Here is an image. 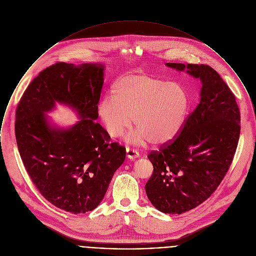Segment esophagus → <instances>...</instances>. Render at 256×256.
<instances>
[{
	"label": "esophagus",
	"mask_w": 256,
	"mask_h": 256,
	"mask_svg": "<svg viewBox=\"0 0 256 256\" xmlns=\"http://www.w3.org/2000/svg\"><path fill=\"white\" fill-rule=\"evenodd\" d=\"M126 157L128 159H130V160H134V159H136V158H138L140 156V154H138V150L130 148H126Z\"/></svg>",
	"instance_id": "34e87169"
}]
</instances>
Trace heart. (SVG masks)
Returning a JSON list of instances; mask_svg holds the SVG:
<instances>
[{
    "label": "heart",
    "instance_id": "heart-1",
    "mask_svg": "<svg viewBox=\"0 0 256 256\" xmlns=\"http://www.w3.org/2000/svg\"><path fill=\"white\" fill-rule=\"evenodd\" d=\"M189 106L190 98L182 84L148 73H132L114 84L112 97L104 98L97 110L110 138L122 136L134 116L136 128L130 140L162 146L178 136Z\"/></svg>",
    "mask_w": 256,
    "mask_h": 256
}]
</instances>
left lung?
<instances>
[{"instance_id": "obj_1", "label": "left lung", "mask_w": 256, "mask_h": 256, "mask_svg": "<svg viewBox=\"0 0 256 256\" xmlns=\"http://www.w3.org/2000/svg\"><path fill=\"white\" fill-rule=\"evenodd\" d=\"M202 83L200 102L179 136L148 157L154 173L146 184L154 206L181 214L204 202L226 174L240 134L236 97L218 73L208 65L166 63Z\"/></svg>"}]
</instances>
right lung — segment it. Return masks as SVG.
Here are the masks:
<instances>
[{"mask_svg":"<svg viewBox=\"0 0 256 256\" xmlns=\"http://www.w3.org/2000/svg\"><path fill=\"white\" fill-rule=\"evenodd\" d=\"M104 66L58 62L42 71L16 112V140L24 165L40 194L55 206L85 214L102 202L126 148L110 142L98 118ZM56 103L74 109L80 120L52 126L46 112Z\"/></svg>","mask_w":256,"mask_h":256,"instance_id":"obj_1","label":"right lung"}]
</instances>
